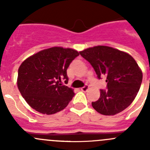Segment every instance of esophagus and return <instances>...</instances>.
I'll list each match as a JSON object with an SVG mask.
<instances>
[{"mask_svg": "<svg viewBox=\"0 0 150 150\" xmlns=\"http://www.w3.org/2000/svg\"><path fill=\"white\" fill-rule=\"evenodd\" d=\"M88 86L87 85H86V86H84L83 87H82V88H81V90L83 92H86V91H87V90H88Z\"/></svg>", "mask_w": 150, "mask_h": 150, "instance_id": "obj_1", "label": "esophagus"}]
</instances>
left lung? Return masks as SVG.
Returning <instances> with one entry per match:
<instances>
[{"mask_svg": "<svg viewBox=\"0 0 150 150\" xmlns=\"http://www.w3.org/2000/svg\"><path fill=\"white\" fill-rule=\"evenodd\" d=\"M80 54L94 69L97 78H106L107 90L92 107L100 114L114 115L128 107L137 96L142 82V72L137 62L127 53L105 46L81 51Z\"/></svg>", "mask_w": 150, "mask_h": 150, "instance_id": "8db88e82", "label": "left lung"}]
</instances>
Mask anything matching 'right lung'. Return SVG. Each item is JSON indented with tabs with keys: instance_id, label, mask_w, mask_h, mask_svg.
I'll list each match as a JSON object with an SVG mask.
<instances>
[{
	"instance_id": "obj_1",
	"label": "right lung",
	"mask_w": 150,
	"mask_h": 150,
	"mask_svg": "<svg viewBox=\"0 0 150 150\" xmlns=\"http://www.w3.org/2000/svg\"><path fill=\"white\" fill-rule=\"evenodd\" d=\"M79 53L72 48L52 47L39 51L22 63L17 86L28 104L42 114L52 115L64 110L75 95L62 84L68 82L67 69Z\"/></svg>"
}]
</instances>
